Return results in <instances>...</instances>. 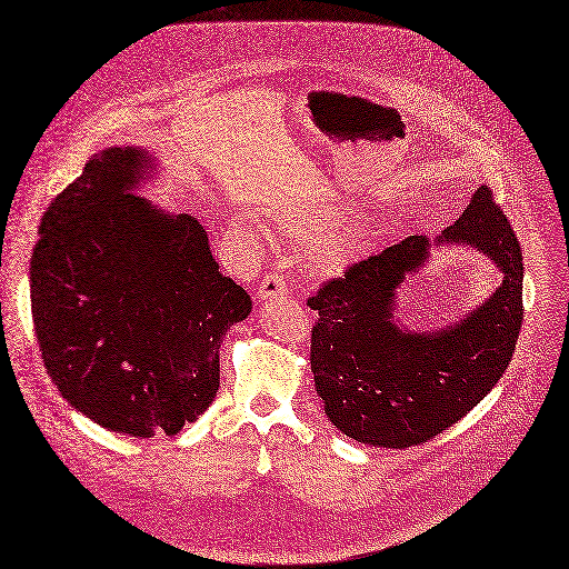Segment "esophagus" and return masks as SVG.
I'll return each instance as SVG.
<instances>
[{
    "label": "esophagus",
    "mask_w": 569,
    "mask_h": 569,
    "mask_svg": "<svg viewBox=\"0 0 569 569\" xmlns=\"http://www.w3.org/2000/svg\"><path fill=\"white\" fill-rule=\"evenodd\" d=\"M284 291H287V282H284L280 270H270V273L263 276V280L257 289V299L268 301V299H276V296H282Z\"/></svg>",
    "instance_id": "esophagus-1"
}]
</instances>
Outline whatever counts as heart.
Masks as SVG:
<instances>
[{"mask_svg":"<svg viewBox=\"0 0 569 569\" xmlns=\"http://www.w3.org/2000/svg\"><path fill=\"white\" fill-rule=\"evenodd\" d=\"M270 222H273L280 231L293 233V236H312L327 227L321 214L315 210H278L270 214ZM229 236L242 248H259L261 242V229L246 218L231 220ZM357 248H359V240L355 231L336 229L321 238L317 248V261L323 270H340L355 259Z\"/></svg>","mask_w":569,"mask_h":569,"instance_id":"1","label":"heart"}]
</instances>
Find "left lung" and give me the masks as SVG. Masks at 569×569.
Segmentation results:
<instances>
[{
	"label": "left lung",
	"instance_id": "obj_1",
	"mask_svg": "<svg viewBox=\"0 0 569 569\" xmlns=\"http://www.w3.org/2000/svg\"><path fill=\"white\" fill-rule=\"evenodd\" d=\"M442 238L491 257L502 284L438 333L393 321L398 284L428 257L423 236L347 266L308 299L319 312L310 338L315 389L347 438L387 449L421 445L463 419L511 361L523 323V254L491 187L477 189Z\"/></svg>",
	"mask_w": 569,
	"mask_h": 569
}]
</instances>
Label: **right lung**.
<instances>
[{"mask_svg": "<svg viewBox=\"0 0 569 569\" xmlns=\"http://www.w3.org/2000/svg\"><path fill=\"white\" fill-rule=\"evenodd\" d=\"M139 148L97 152L48 206L30 261L46 370L71 408L131 438L176 436L220 387V342L250 293L220 273L194 214L137 197Z\"/></svg>", "mask_w": 569, "mask_h": 569, "instance_id": "obj_1", "label": "right lung"}]
</instances>
